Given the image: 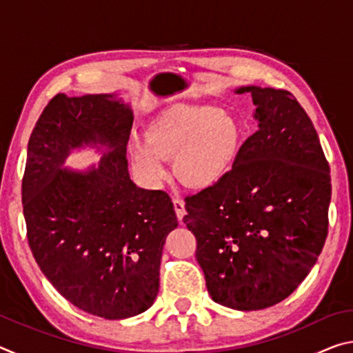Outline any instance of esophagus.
<instances>
[{
  "instance_id": "esophagus-1",
  "label": "esophagus",
  "mask_w": 353,
  "mask_h": 353,
  "mask_svg": "<svg viewBox=\"0 0 353 353\" xmlns=\"http://www.w3.org/2000/svg\"><path fill=\"white\" fill-rule=\"evenodd\" d=\"M172 204H174V210L177 214V219L182 221V218L185 216V202L182 199H172Z\"/></svg>"
}]
</instances>
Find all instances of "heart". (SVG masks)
Masks as SVG:
<instances>
[{"mask_svg": "<svg viewBox=\"0 0 353 353\" xmlns=\"http://www.w3.org/2000/svg\"><path fill=\"white\" fill-rule=\"evenodd\" d=\"M244 139L243 124L214 105L166 107L146 126L145 139L132 137L128 151L139 176L157 185L166 176V159L176 177L191 190L219 183L234 168Z\"/></svg>", "mask_w": 353, "mask_h": 353, "instance_id": "obj_1", "label": "heart"}]
</instances>
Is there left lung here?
<instances>
[{
	"instance_id": "left-lung-1",
	"label": "left lung",
	"mask_w": 353,
	"mask_h": 353,
	"mask_svg": "<svg viewBox=\"0 0 353 353\" xmlns=\"http://www.w3.org/2000/svg\"><path fill=\"white\" fill-rule=\"evenodd\" d=\"M234 92L252 97L256 132L223 181L187 198L183 223L198 240L208 294L252 312L282 302L318 261L332 183L318 132L290 92Z\"/></svg>"
}]
</instances>
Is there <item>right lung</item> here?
I'll list each match as a JSON object with an SVG mask.
<instances>
[{
  "mask_svg": "<svg viewBox=\"0 0 353 353\" xmlns=\"http://www.w3.org/2000/svg\"><path fill=\"white\" fill-rule=\"evenodd\" d=\"M134 115L119 93H59L31 134L21 196L28 240L41 272L73 305L104 319H128L152 305L163 244L177 227L160 190L130 181L126 146ZM94 148L85 170L64 162Z\"/></svg>",
  "mask_w": 353,
  "mask_h": 353,
  "instance_id": "1",
  "label": "right lung"
}]
</instances>
